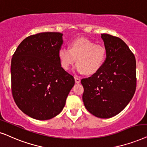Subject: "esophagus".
Here are the masks:
<instances>
[{
  "instance_id": "obj_1",
  "label": "esophagus",
  "mask_w": 147,
  "mask_h": 147,
  "mask_svg": "<svg viewBox=\"0 0 147 147\" xmlns=\"http://www.w3.org/2000/svg\"><path fill=\"white\" fill-rule=\"evenodd\" d=\"M75 81H76V83L77 84H79L80 82V79L78 77V76H75Z\"/></svg>"
}]
</instances>
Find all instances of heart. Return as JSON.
Returning <instances> with one entry per match:
<instances>
[{"label":"heart","instance_id":"b5f03b06","mask_svg":"<svg viewBox=\"0 0 147 147\" xmlns=\"http://www.w3.org/2000/svg\"><path fill=\"white\" fill-rule=\"evenodd\" d=\"M106 49L101 45H96L90 40L78 38L70 43L69 49L61 47L58 51L61 66L69 70L76 62V69L78 73L92 74L98 71L106 59Z\"/></svg>","mask_w":147,"mask_h":147}]
</instances>
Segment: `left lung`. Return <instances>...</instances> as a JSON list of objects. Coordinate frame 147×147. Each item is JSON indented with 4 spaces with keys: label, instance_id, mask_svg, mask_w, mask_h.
I'll return each instance as SVG.
<instances>
[{
    "label": "left lung",
    "instance_id": "8db88e82",
    "mask_svg": "<svg viewBox=\"0 0 147 147\" xmlns=\"http://www.w3.org/2000/svg\"><path fill=\"white\" fill-rule=\"evenodd\" d=\"M106 59L102 67L81 83L82 100L91 114L110 118L120 113L134 96L136 88V59L119 38L102 34Z\"/></svg>",
    "mask_w": 147,
    "mask_h": 147
}]
</instances>
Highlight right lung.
<instances>
[{"instance_id": "1", "label": "right lung", "mask_w": 147, "mask_h": 147, "mask_svg": "<svg viewBox=\"0 0 147 147\" xmlns=\"http://www.w3.org/2000/svg\"><path fill=\"white\" fill-rule=\"evenodd\" d=\"M63 34L42 32L25 38L13 55L11 90L21 111L30 117L47 120L60 113L75 84L61 66L58 51Z\"/></svg>"}]
</instances>
